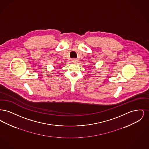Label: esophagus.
<instances>
[{
	"label": "esophagus",
	"instance_id": "esophagus-1",
	"mask_svg": "<svg viewBox=\"0 0 149 149\" xmlns=\"http://www.w3.org/2000/svg\"><path fill=\"white\" fill-rule=\"evenodd\" d=\"M71 61H72V63H78V60L77 58H72V59L71 60Z\"/></svg>",
	"mask_w": 149,
	"mask_h": 149
}]
</instances>
